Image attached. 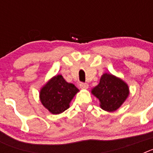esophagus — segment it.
<instances>
[{
  "label": "esophagus",
  "mask_w": 153,
  "mask_h": 153,
  "mask_svg": "<svg viewBox=\"0 0 153 153\" xmlns=\"http://www.w3.org/2000/svg\"><path fill=\"white\" fill-rule=\"evenodd\" d=\"M88 86H89V85L87 84L86 83H79V87H80L81 89H83V90L88 88Z\"/></svg>",
  "instance_id": "esophagus-1"
}]
</instances>
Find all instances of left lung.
Here are the masks:
<instances>
[{
    "label": "left lung",
    "mask_w": 153,
    "mask_h": 153,
    "mask_svg": "<svg viewBox=\"0 0 153 153\" xmlns=\"http://www.w3.org/2000/svg\"><path fill=\"white\" fill-rule=\"evenodd\" d=\"M91 93L100 102V107L107 112L116 111L125 102L129 94V86L123 79L113 74H104L100 83Z\"/></svg>",
    "instance_id": "1"
}]
</instances>
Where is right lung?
Returning a JSON list of instances; mask_svg holds the SVG:
<instances>
[{"instance_id":"obj_1","label":"right lung","mask_w":153,"mask_h":153,"mask_svg":"<svg viewBox=\"0 0 153 153\" xmlns=\"http://www.w3.org/2000/svg\"><path fill=\"white\" fill-rule=\"evenodd\" d=\"M78 92L73 83H67L62 75H56L42 87L40 100L50 113L60 114L70 107V102Z\"/></svg>"}]
</instances>
